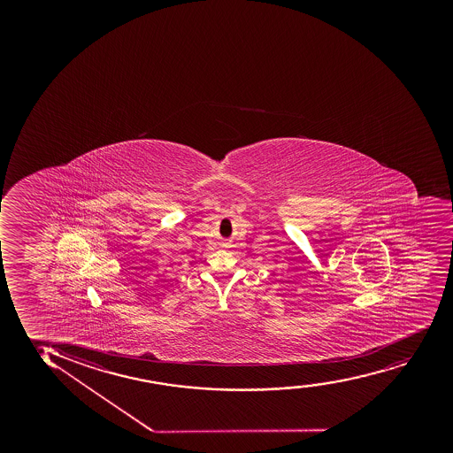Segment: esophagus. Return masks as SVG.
<instances>
[{"label": "esophagus", "mask_w": 453, "mask_h": 453, "mask_svg": "<svg viewBox=\"0 0 453 453\" xmlns=\"http://www.w3.org/2000/svg\"><path fill=\"white\" fill-rule=\"evenodd\" d=\"M228 246H229V243H228V242H226V243H225V248H228Z\"/></svg>", "instance_id": "obj_1"}]
</instances>
